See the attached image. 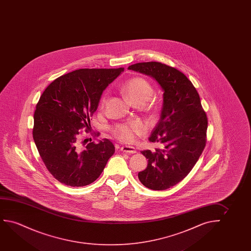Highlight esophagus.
<instances>
[{"mask_svg":"<svg viewBox=\"0 0 251 251\" xmlns=\"http://www.w3.org/2000/svg\"><path fill=\"white\" fill-rule=\"evenodd\" d=\"M121 151L127 152V153H135L136 149L133 148V147H129V146H124V147L121 148Z\"/></svg>","mask_w":251,"mask_h":251,"instance_id":"1","label":"esophagus"}]
</instances>
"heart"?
I'll return each instance as SVG.
<instances>
[{
	"instance_id": "obj_1",
	"label": "heart",
	"mask_w": 251,
	"mask_h": 251,
	"mask_svg": "<svg viewBox=\"0 0 251 251\" xmlns=\"http://www.w3.org/2000/svg\"><path fill=\"white\" fill-rule=\"evenodd\" d=\"M122 93L134 104H144L153 93V88L148 79L142 77H134L127 79L121 87ZM108 94L104 93L100 100V107L103 108L107 103ZM144 125L137 122L118 124L111 128V132L118 141L125 143H133L138 136L144 134Z\"/></svg>"
}]
</instances>
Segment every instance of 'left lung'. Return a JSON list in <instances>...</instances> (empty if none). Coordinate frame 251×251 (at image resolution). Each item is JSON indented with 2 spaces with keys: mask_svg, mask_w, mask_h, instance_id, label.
Segmentation results:
<instances>
[{
  "mask_svg": "<svg viewBox=\"0 0 251 251\" xmlns=\"http://www.w3.org/2000/svg\"><path fill=\"white\" fill-rule=\"evenodd\" d=\"M128 69L153 77L164 90L160 120L148 138L162 148L141 151L148 164L138 177L148 189H170L189 174L206 147V112L196 87L175 68L148 62L135 63Z\"/></svg>",
  "mask_w": 251,
  "mask_h": 251,
  "instance_id": "1",
  "label": "left lung"
}]
</instances>
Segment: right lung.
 Segmentation results:
<instances>
[{
  "mask_svg": "<svg viewBox=\"0 0 251 251\" xmlns=\"http://www.w3.org/2000/svg\"><path fill=\"white\" fill-rule=\"evenodd\" d=\"M124 69H77L55 79L40 97L32 136L46 168L59 182L71 187L88 185L114 154L115 147L107 139L83 148L79 137L82 128L88 130L103 90Z\"/></svg>",
  "mask_w": 251,
  "mask_h": 251,
  "instance_id": "obj_1",
  "label": "right lung"
}]
</instances>
